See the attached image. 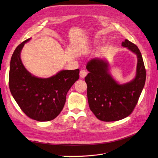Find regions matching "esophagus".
I'll use <instances>...</instances> for the list:
<instances>
[{
	"label": "esophagus",
	"instance_id": "1",
	"mask_svg": "<svg viewBox=\"0 0 158 158\" xmlns=\"http://www.w3.org/2000/svg\"><path fill=\"white\" fill-rule=\"evenodd\" d=\"M87 74H88V72L86 70H80V77L83 78L85 77V76L87 75Z\"/></svg>",
	"mask_w": 158,
	"mask_h": 158
}]
</instances>
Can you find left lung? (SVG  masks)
<instances>
[{
    "label": "left lung",
    "instance_id": "obj_1",
    "mask_svg": "<svg viewBox=\"0 0 158 158\" xmlns=\"http://www.w3.org/2000/svg\"><path fill=\"white\" fill-rule=\"evenodd\" d=\"M122 46L137 56L136 76L131 82L118 83L110 73L109 63L105 59L94 58L86 65L89 73L85 81L89 106L95 117L103 121H119L131 114L145 84L146 69L139 49L128 40L122 42Z\"/></svg>",
    "mask_w": 158,
    "mask_h": 158
}]
</instances>
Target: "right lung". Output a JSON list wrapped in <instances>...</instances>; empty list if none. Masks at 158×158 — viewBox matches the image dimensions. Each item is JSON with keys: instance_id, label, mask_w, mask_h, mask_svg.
Returning a JSON list of instances; mask_svg holds the SVG:
<instances>
[{"instance_id": "obj_1", "label": "right lung", "mask_w": 158, "mask_h": 158, "mask_svg": "<svg viewBox=\"0 0 158 158\" xmlns=\"http://www.w3.org/2000/svg\"><path fill=\"white\" fill-rule=\"evenodd\" d=\"M29 38L14 51L10 64L9 88L14 99L27 117L49 121L63 110L66 94L79 78L80 70H63L47 78L32 75L23 66L21 51Z\"/></svg>"}]
</instances>
